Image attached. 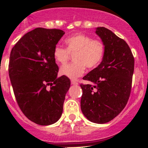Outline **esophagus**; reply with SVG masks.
Returning <instances> with one entry per match:
<instances>
[{
    "mask_svg": "<svg viewBox=\"0 0 148 148\" xmlns=\"http://www.w3.org/2000/svg\"><path fill=\"white\" fill-rule=\"evenodd\" d=\"M71 84H74V85L78 84V82H77V81H74V80H71Z\"/></svg>",
    "mask_w": 148,
    "mask_h": 148,
    "instance_id": "obj_1",
    "label": "esophagus"
}]
</instances>
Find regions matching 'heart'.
Masks as SVG:
<instances>
[{
	"mask_svg": "<svg viewBox=\"0 0 148 148\" xmlns=\"http://www.w3.org/2000/svg\"><path fill=\"white\" fill-rule=\"evenodd\" d=\"M66 49L57 45L53 51L56 64L64 65L68 62L70 55H74V63L65 65L60 69V74L71 79L81 77L86 69H94L102 62L104 54V45L99 40L84 34H78L66 38Z\"/></svg>",
	"mask_w": 148,
	"mask_h": 148,
	"instance_id": "1",
	"label": "heart"
}]
</instances>
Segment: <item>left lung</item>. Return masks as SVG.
Listing matches in <instances>:
<instances>
[{
  "label": "left lung",
  "instance_id": "obj_1",
  "mask_svg": "<svg viewBox=\"0 0 148 148\" xmlns=\"http://www.w3.org/2000/svg\"><path fill=\"white\" fill-rule=\"evenodd\" d=\"M96 34L104 45L102 62L83 79L81 110L87 120L104 124L117 117L127 103L134 72L133 55L128 44L112 31L97 27Z\"/></svg>",
  "mask_w": 148,
  "mask_h": 148
}]
</instances>
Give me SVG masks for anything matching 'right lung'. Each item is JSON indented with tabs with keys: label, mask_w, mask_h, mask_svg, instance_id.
<instances>
[{
	"label": "right lung",
	"mask_w": 148,
	"mask_h": 148,
	"mask_svg": "<svg viewBox=\"0 0 148 148\" xmlns=\"http://www.w3.org/2000/svg\"><path fill=\"white\" fill-rule=\"evenodd\" d=\"M64 34L36 28L21 37L10 52L8 73L16 101L28 120L40 125L59 120L71 84L68 77H57L59 67L53 56Z\"/></svg>",
	"instance_id": "right-lung-1"
}]
</instances>
